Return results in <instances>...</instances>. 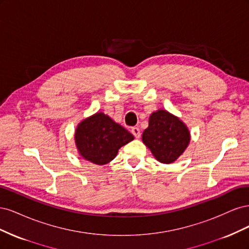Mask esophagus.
Masks as SVG:
<instances>
[{"label":"esophagus","instance_id":"esophagus-1","mask_svg":"<svg viewBox=\"0 0 249 249\" xmlns=\"http://www.w3.org/2000/svg\"><path fill=\"white\" fill-rule=\"evenodd\" d=\"M131 132H132V134L134 135V137L135 138H139L140 137V130H139V127H136V126H134V127H132V130H131Z\"/></svg>","mask_w":249,"mask_h":249}]
</instances>
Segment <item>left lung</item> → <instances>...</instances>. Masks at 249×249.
<instances>
[{
	"label": "left lung",
	"mask_w": 249,
	"mask_h": 249,
	"mask_svg": "<svg viewBox=\"0 0 249 249\" xmlns=\"http://www.w3.org/2000/svg\"><path fill=\"white\" fill-rule=\"evenodd\" d=\"M142 141L158 161L169 164L184 153L190 142V133L178 117L165 110H158L150 115Z\"/></svg>",
	"instance_id": "left-lung-1"
}]
</instances>
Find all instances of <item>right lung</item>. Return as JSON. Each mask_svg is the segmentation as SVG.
<instances>
[{
    "instance_id": "add662e5",
    "label": "right lung",
    "mask_w": 249,
    "mask_h": 249,
    "mask_svg": "<svg viewBox=\"0 0 249 249\" xmlns=\"http://www.w3.org/2000/svg\"><path fill=\"white\" fill-rule=\"evenodd\" d=\"M80 155L97 165H104L116 157L118 149L134 139L124 126L100 112L83 120L74 134Z\"/></svg>"
}]
</instances>
